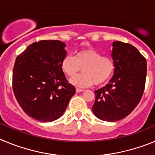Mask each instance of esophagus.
Here are the masks:
<instances>
[{"label": "esophagus", "instance_id": "esophagus-1", "mask_svg": "<svg viewBox=\"0 0 155 155\" xmlns=\"http://www.w3.org/2000/svg\"><path fill=\"white\" fill-rule=\"evenodd\" d=\"M84 89H81V88H79V87H76V91L77 92H82V91H84Z\"/></svg>", "mask_w": 155, "mask_h": 155}]
</instances>
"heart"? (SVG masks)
Listing matches in <instances>:
<instances>
[{
	"mask_svg": "<svg viewBox=\"0 0 155 155\" xmlns=\"http://www.w3.org/2000/svg\"><path fill=\"white\" fill-rule=\"evenodd\" d=\"M61 69L67 76L73 78L79 71L84 73L78 75L71 82L78 87H88L94 83L97 85L107 81L115 69L113 59L92 48H85L75 52L74 57L66 56L61 61Z\"/></svg>",
	"mask_w": 155,
	"mask_h": 155,
	"instance_id": "1",
	"label": "heart"
}]
</instances>
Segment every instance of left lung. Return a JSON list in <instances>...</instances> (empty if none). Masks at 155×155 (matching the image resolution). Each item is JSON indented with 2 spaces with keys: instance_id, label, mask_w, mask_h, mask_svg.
Here are the masks:
<instances>
[{
  "instance_id": "1",
  "label": "left lung",
  "mask_w": 155,
  "mask_h": 155,
  "mask_svg": "<svg viewBox=\"0 0 155 155\" xmlns=\"http://www.w3.org/2000/svg\"><path fill=\"white\" fill-rule=\"evenodd\" d=\"M111 57L114 74L109 84L94 91L92 112L99 120L115 122L128 116L141 99L147 61L137 48L120 41L113 42Z\"/></svg>"
}]
</instances>
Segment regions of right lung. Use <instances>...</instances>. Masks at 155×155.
Returning a JSON list of instances; mask_svg holds the SVG:
<instances>
[{
	"label": "right lung",
	"instance_id": "add662e5",
	"mask_svg": "<svg viewBox=\"0 0 155 155\" xmlns=\"http://www.w3.org/2000/svg\"><path fill=\"white\" fill-rule=\"evenodd\" d=\"M65 46L59 40L39 41L15 60L12 76L15 96L25 113L39 121L60 118L76 91L61 69Z\"/></svg>",
	"mask_w": 155,
	"mask_h": 155
}]
</instances>
